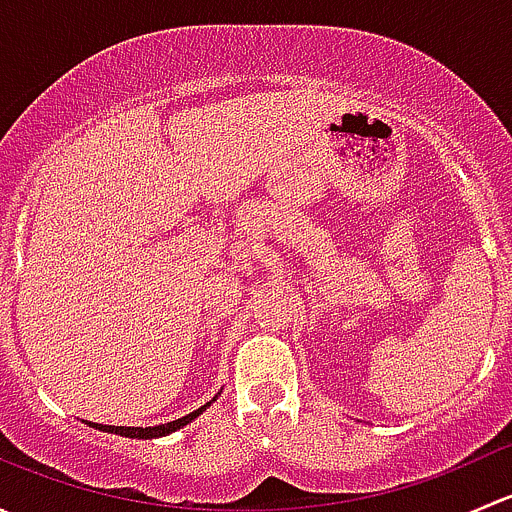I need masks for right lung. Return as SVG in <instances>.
<instances>
[{
	"instance_id": "right-lung-1",
	"label": "right lung",
	"mask_w": 512,
	"mask_h": 512,
	"mask_svg": "<svg viewBox=\"0 0 512 512\" xmlns=\"http://www.w3.org/2000/svg\"><path fill=\"white\" fill-rule=\"evenodd\" d=\"M215 401V399H213ZM213 401H208V404L205 406H200L198 411H193V414H188V416H183V418H178V421H170V423H160V426H103V423H89V426H94V428H98V431H108V433H118V436H126V438H160V436H168V433H173V431H178V428H183V426H188L190 421H193V418H198L200 414H203L205 409H208L210 404H213Z\"/></svg>"
}]
</instances>
